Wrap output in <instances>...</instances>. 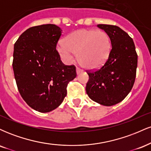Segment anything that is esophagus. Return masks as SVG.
Returning <instances> with one entry per match:
<instances>
[{"mask_svg": "<svg viewBox=\"0 0 151 151\" xmlns=\"http://www.w3.org/2000/svg\"><path fill=\"white\" fill-rule=\"evenodd\" d=\"M83 72L82 70H81L80 68H79V67H77V74H79L80 73H81V72Z\"/></svg>", "mask_w": 151, "mask_h": 151, "instance_id": "obj_1", "label": "esophagus"}]
</instances>
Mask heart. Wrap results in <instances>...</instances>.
I'll return each instance as SVG.
<instances>
[{
    "mask_svg": "<svg viewBox=\"0 0 151 151\" xmlns=\"http://www.w3.org/2000/svg\"><path fill=\"white\" fill-rule=\"evenodd\" d=\"M111 49L109 34L104 30L80 29L72 32L60 42L58 50L67 62L74 60L77 54L78 61L87 70H96L105 63Z\"/></svg>",
    "mask_w": 151,
    "mask_h": 151,
    "instance_id": "1",
    "label": "heart"
}]
</instances>
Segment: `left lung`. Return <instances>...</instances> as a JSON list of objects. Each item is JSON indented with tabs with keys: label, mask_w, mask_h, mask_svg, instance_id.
Listing matches in <instances>:
<instances>
[{
	"label": "left lung",
	"mask_w": 151,
	"mask_h": 151,
	"mask_svg": "<svg viewBox=\"0 0 151 151\" xmlns=\"http://www.w3.org/2000/svg\"><path fill=\"white\" fill-rule=\"evenodd\" d=\"M109 34L111 49L101 67L86 71L89 81L86 91L93 101L113 106L126 98L132 89L136 76L138 55L133 39L116 25H97Z\"/></svg>",
	"instance_id": "1"
}]
</instances>
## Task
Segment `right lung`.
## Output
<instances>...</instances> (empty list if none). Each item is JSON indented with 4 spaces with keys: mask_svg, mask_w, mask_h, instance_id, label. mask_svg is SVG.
Wrapping results in <instances>:
<instances>
[{
    "mask_svg": "<svg viewBox=\"0 0 151 151\" xmlns=\"http://www.w3.org/2000/svg\"><path fill=\"white\" fill-rule=\"evenodd\" d=\"M62 31L47 24L30 27L14 45L13 69L18 89L29 106L47 113L60 106L67 86L77 77L74 65H65L56 50Z\"/></svg>",
    "mask_w": 151,
    "mask_h": 151,
    "instance_id": "add662e5",
    "label": "right lung"
}]
</instances>
